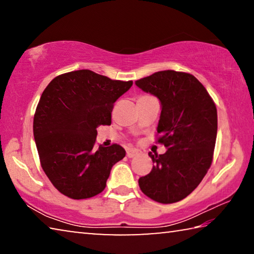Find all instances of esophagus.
I'll use <instances>...</instances> for the list:
<instances>
[{
	"label": "esophagus",
	"mask_w": 254,
	"mask_h": 254,
	"mask_svg": "<svg viewBox=\"0 0 254 254\" xmlns=\"http://www.w3.org/2000/svg\"><path fill=\"white\" fill-rule=\"evenodd\" d=\"M137 153H139V151H137V150H135V149H127V156L128 158H133L134 156H136Z\"/></svg>",
	"instance_id": "esophagus-1"
}]
</instances>
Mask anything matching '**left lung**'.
Listing matches in <instances>:
<instances>
[{
	"instance_id": "8db88e82",
	"label": "left lung",
	"mask_w": 254,
	"mask_h": 254,
	"mask_svg": "<svg viewBox=\"0 0 254 254\" xmlns=\"http://www.w3.org/2000/svg\"><path fill=\"white\" fill-rule=\"evenodd\" d=\"M161 104L157 132L163 154L149 152L151 173L139 179L144 195L162 204L184 199L203 180L213 160L217 111L195 76L175 70L157 71L135 81Z\"/></svg>"
}]
</instances>
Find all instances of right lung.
Segmentation results:
<instances>
[{
    "instance_id": "right-lung-1",
    "label": "right lung",
    "mask_w": 254,
    "mask_h": 254,
    "mask_svg": "<svg viewBox=\"0 0 254 254\" xmlns=\"http://www.w3.org/2000/svg\"><path fill=\"white\" fill-rule=\"evenodd\" d=\"M132 84L81 69L57 76L46 87L33 136L42 169L62 194L85 199L104 190L126 150L119 144L96 148V128L110 126L113 104Z\"/></svg>"
}]
</instances>
